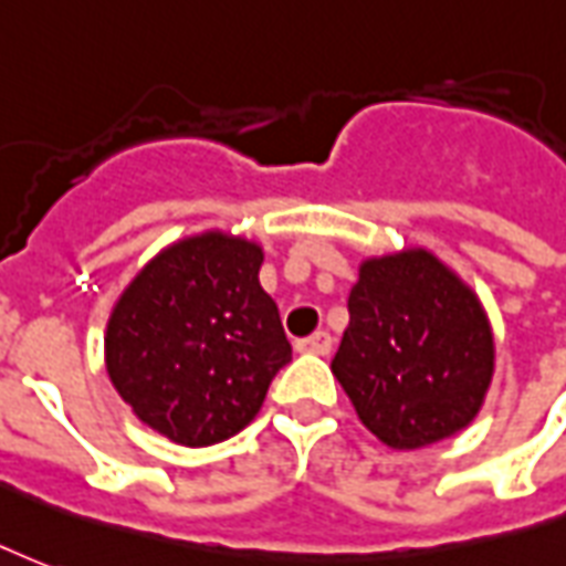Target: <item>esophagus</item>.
<instances>
[{"mask_svg":"<svg viewBox=\"0 0 566 566\" xmlns=\"http://www.w3.org/2000/svg\"><path fill=\"white\" fill-rule=\"evenodd\" d=\"M296 350H303V354H317V357H326L329 350H333V336L329 333H315V336L303 338V342H296Z\"/></svg>","mask_w":566,"mask_h":566,"instance_id":"obj_1","label":"esophagus"}]
</instances>
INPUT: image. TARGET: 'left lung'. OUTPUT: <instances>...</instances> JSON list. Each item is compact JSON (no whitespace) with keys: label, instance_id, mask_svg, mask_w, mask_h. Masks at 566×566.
I'll return each instance as SVG.
<instances>
[{"label":"left lung","instance_id":"left-lung-1","mask_svg":"<svg viewBox=\"0 0 566 566\" xmlns=\"http://www.w3.org/2000/svg\"><path fill=\"white\" fill-rule=\"evenodd\" d=\"M333 375L368 432L396 450L450 438L474 420L495 368L483 305L429 251L359 266Z\"/></svg>","mask_w":566,"mask_h":566}]
</instances>
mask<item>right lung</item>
Wrapping results in <instances>:
<instances>
[{"label":"right lung","instance_id":"right-lung-1","mask_svg":"<svg viewBox=\"0 0 566 566\" xmlns=\"http://www.w3.org/2000/svg\"><path fill=\"white\" fill-rule=\"evenodd\" d=\"M261 263V245L203 233L161 251L125 287L104 338L107 375L149 429L209 447L258 417L291 363Z\"/></svg>","mask_w":566,"mask_h":566}]
</instances>
